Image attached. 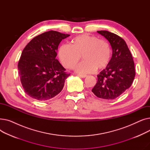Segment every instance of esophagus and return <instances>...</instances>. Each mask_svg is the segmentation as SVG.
I'll use <instances>...</instances> for the list:
<instances>
[{"instance_id":"esophagus-1","label":"esophagus","mask_w":150,"mask_h":150,"mask_svg":"<svg viewBox=\"0 0 150 150\" xmlns=\"http://www.w3.org/2000/svg\"><path fill=\"white\" fill-rule=\"evenodd\" d=\"M78 75L79 76H80V77H81V78H85V77L87 76V75H84V74H79V75Z\"/></svg>"}]
</instances>
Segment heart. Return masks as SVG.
<instances>
[{
    "label": "heart",
    "mask_w": 150,
    "mask_h": 150,
    "mask_svg": "<svg viewBox=\"0 0 150 150\" xmlns=\"http://www.w3.org/2000/svg\"><path fill=\"white\" fill-rule=\"evenodd\" d=\"M111 47L104 39L83 34L74 38L71 44H62L58 49L59 58L65 67L72 69L81 58L84 59L76 67L78 73L86 74L105 69L111 59Z\"/></svg>",
    "instance_id": "obj_1"
}]
</instances>
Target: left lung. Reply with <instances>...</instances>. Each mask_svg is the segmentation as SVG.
<instances>
[{
	"mask_svg": "<svg viewBox=\"0 0 150 150\" xmlns=\"http://www.w3.org/2000/svg\"><path fill=\"white\" fill-rule=\"evenodd\" d=\"M97 32L111 44L112 55L106 69L97 75V82L92 92L98 98L114 100L132 84L136 75L134 62L123 39L108 31Z\"/></svg>",
	"mask_w": 150,
	"mask_h": 150,
	"instance_id": "1",
	"label": "left lung"
}]
</instances>
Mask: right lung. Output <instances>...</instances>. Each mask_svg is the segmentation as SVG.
I'll use <instances>...</instances> for the list:
<instances>
[{
    "instance_id": "add662e5",
    "label": "right lung",
    "mask_w": 150,
    "mask_h": 150,
    "mask_svg": "<svg viewBox=\"0 0 150 150\" xmlns=\"http://www.w3.org/2000/svg\"><path fill=\"white\" fill-rule=\"evenodd\" d=\"M70 35L49 31L39 35L23 49L18 68L23 90L38 101L57 96L64 87L67 73L56 57L61 41Z\"/></svg>"
}]
</instances>
